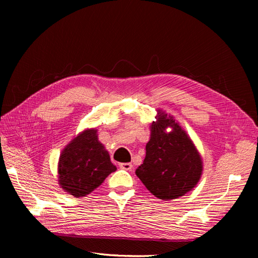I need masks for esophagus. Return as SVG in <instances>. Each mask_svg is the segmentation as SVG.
<instances>
[{"label": "esophagus", "instance_id": "obj_1", "mask_svg": "<svg viewBox=\"0 0 258 258\" xmlns=\"http://www.w3.org/2000/svg\"><path fill=\"white\" fill-rule=\"evenodd\" d=\"M119 167L123 170H127V171H131L132 169H134V165H132L131 162H122V163H119Z\"/></svg>", "mask_w": 258, "mask_h": 258}]
</instances>
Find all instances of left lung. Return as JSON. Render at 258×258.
I'll return each instance as SVG.
<instances>
[{
    "mask_svg": "<svg viewBox=\"0 0 258 258\" xmlns=\"http://www.w3.org/2000/svg\"><path fill=\"white\" fill-rule=\"evenodd\" d=\"M151 124L146 156L136 170L137 176L155 197L165 201L190 191L202 174V159L188 135L165 112L157 111ZM173 128L170 133L165 129Z\"/></svg>",
    "mask_w": 258,
    "mask_h": 258,
    "instance_id": "8db88e82",
    "label": "left lung"
}]
</instances>
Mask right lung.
Wrapping results in <instances>:
<instances>
[{"instance_id":"1","label":"right lung","mask_w":258,"mask_h":258,"mask_svg":"<svg viewBox=\"0 0 258 258\" xmlns=\"http://www.w3.org/2000/svg\"><path fill=\"white\" fill-rule=\"evenodd\" d=\"M116 167L98 140L96 129L84 130L61 152L58 176L61 188L74 197H85L104 182Z\"/></svg>"}]
</instances>
